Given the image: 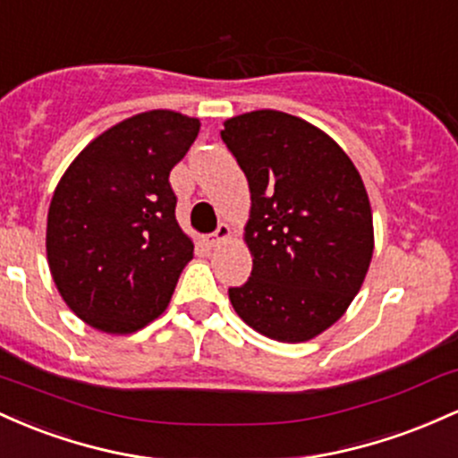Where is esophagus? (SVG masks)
<instances>
[{
  "label": "esophagus",
  "mask_w": 458,
  "mask_h": 458,
  "mask_svg": "<svg viewBox=\"0 0 458 458\" xmlns=\"http://www.w3.org/2000/svg\"><path fill=\"white\" fill-rule=\"evenodd\" d=\"M229 238H231V229H229V225L220 223V225H218V229H216L214 233H212V240H209V244H212V246H218L220 242H227Z\"/></svg>",
  "instance_id": "esophagus-1"
}]
</instances>
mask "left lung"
<instances>
[{
    "mask_svg": "<svg viewBox=\"0 0 458 458\" xmlns=\"http://www.w3.org/2000/svg\"><path fill=\"white\" fill-rule=\"evenodd\" d=\"M220 138L250 190L249 281L229 287L235 313L276 342L327 331L361 290L374 227L366 186L342 147L302 118L255 110Z\"/></svg>",
    "mask_w": 458,
    "mask_h": 458,
    "instance_id": "8db88e82",
    "label": "left lung"
}]
</instances>
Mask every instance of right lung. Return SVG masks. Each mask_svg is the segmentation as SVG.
Wrapping results in <instances>:
<instances>
[{
  "instance_id": "1",
  "label": "right lung",
  "mask_w": 458,
  "mask_h": 458,
  "mask_svg": "<svg viewBox=\"0 0 458 458\" xmlns=\"http://www.w3.org/2000/svg\"><path fill=\"white\" fill-rule=\"evenodd\" d=\"M199 118L142 112L71 162L47 214V261L60 296L97 331L127 335L166 310L194 244L174 218L168 174Z\"/></svg>"
}]
</instances>
